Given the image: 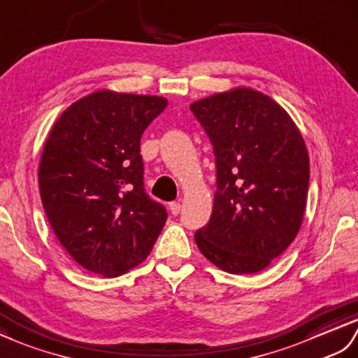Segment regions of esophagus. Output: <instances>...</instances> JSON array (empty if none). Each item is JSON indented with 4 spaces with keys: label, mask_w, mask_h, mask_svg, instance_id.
Returning <instances> with one entry per match:
<instances>
[{
    "label": "esophagus",
    "mask_w": 358,
    "mask_h": 358,
    "mask_svg": "<svg viewBox=\"0 0 358 358\" xmlns=\"http://www.w3.org/2000/svg\"><path fill=\"white\" fill-rule=\"evenodd\" d=\"M169 208H170V213L173 214V216H178L179 211H180V203L179 202H171L169 205Z\"/></svg>",
    "instance_id": "34e87169"
}]
</instances>
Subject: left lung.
<instances>
[{"label":"left lung","instance_id":"1","mask_svg":"<svg viewBox=\"0 0 358 358\" xmlns=\"http://www.w3.org/2000/svg\"><path fill=\"white\" fill-rule=\"evenodd\" d=\"M216 156L210 222L197 248L231 274L265 269L296 239L306 208L309 156L291 116L266 94L237 87L189 106Z\"/></svg>","mask_w":358,"mask_h":358}]
</instances>
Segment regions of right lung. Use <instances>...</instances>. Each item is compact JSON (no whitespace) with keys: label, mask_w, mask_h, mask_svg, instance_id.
Here are the masks:
<instances>
[{"label":"right lung","mask_w":358,"mask_h":358,"mask_svg":"<svg viewBox=\"0 0 358 358\" xmlns=\"http://www.w3.org/2000/svg\"><path fill=\"white\" fill-rule=\"evenodd\" d=\"M165 98L99 90L73 102L47 138L39 193L53 233L87 271L117 277L147 259L166 220L144 189L141 138Z\"/></svg>","instance_id":"add662e5"}]
</instances>
